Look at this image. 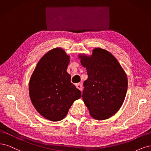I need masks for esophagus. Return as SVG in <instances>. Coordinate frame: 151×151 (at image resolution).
I'll list each match as a JSON object with an SVG mask.
<instances>
[{
    "label": "esophagus",
    "instance_id": "obj_1",
    "mask_svg": "<svg viewBox=\"0 0 151 151\" xmlns=\"http://www.w3.org/2000/svg\"><path fill=\"white\" fill-rule=\"evenodd\" d=\"M76 88H77L78 89L80 90L81 91H82L83 87H82V85H81V83H78V84H76Z\"/></svg>",
    "mask_w": 151,
    "mask_h": 151
}]
</instances>
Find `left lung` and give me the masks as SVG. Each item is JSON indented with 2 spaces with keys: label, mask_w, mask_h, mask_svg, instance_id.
<instances>
[{
  "label": "left lung",
  "mask_w": 151,
  "mask_h": 151,
  "mask_svg": "<svg viewBox=\"0 0 151 151\" xmlns=\"http://www.w3.org/2000/svg\"><path fill=\"white\" fill-rule=\"evenodd\" d=\"M78 58L88 74L83 83L84 104L94 119H108L124 103L128 86L127 75L115 56L102 48L96 47L91 55L80 54Z\"/></svg>",
  "instance_id": "8db88e82"
}]
</instances>
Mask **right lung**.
Listing matches in <instances>:
<instances>
[{"label": "right lung", "instance_id": "obj_1", "mask_svg": "<svg viewBox=\"0 0 151 151\" xmlns=\"http://www.w3.org/2000/svg\"><path fill=\"white\" fill-rule=\"evenodd\" d=\"M70 56L61 47L48 51L39 61L29 83L33 106L44 118L57 122L66 116L81 91L66 71Z\"/></svg>", "mask_w": 151, "mask_h": 151}]
</instances>
